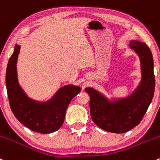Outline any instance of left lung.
<instances>
[{
    "label": "left lung",
    "instance_id": "8db88e82",
    "mask_svg": "<svg viewBox=\"0 0 160 160\" xmlns=\"http://www.w3.org/2000/svg\"><path fill=\"white\" fill-rule=\"evenodd\" d=\"M129 48L136 52L140 60L141 81L127 97L110 100L98 90L87 87L90 97V116L94 123L107 132L123 133L140 122L153 97L155 77L153 58L145 43L132 40Z\"/></svg>",
    "mask_w": 160,
    "mask_h": 160
}]
</instances>
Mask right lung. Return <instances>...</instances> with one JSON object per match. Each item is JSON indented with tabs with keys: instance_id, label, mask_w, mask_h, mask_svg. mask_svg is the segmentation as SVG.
Returning <instances> with one entry per match:
<instances>
[{
	"instance_id": "add662e5",
	"label": "right lung",
	"mask_w": 160,
	"mask_h": 160,
	"mask_svg": "<svg viewBox=\"0 0 160 160\" xmlns=\"http://www.w3.org/2000/svg\"><path fill=\"white\" fill-rule=\"evenodd\" d=\"M20 49V45H15L7 67L6 87L11 109L26 127L39 133H51L63 125L67 107L81 89L79 86L69 84L60 87L47 101L31 99L18 82L17 62Z\"/></svg>"
}]
</instances>
